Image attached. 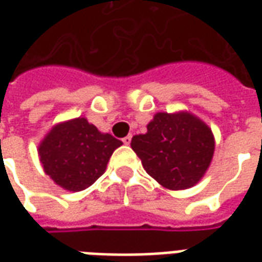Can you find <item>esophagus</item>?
<instances>
[{"label":"esophagus","instance_id":"34e87169","mask_svg":"<svg viewBox=\"0 0 262 262\" xmlns=\"http://www.w3.org/2000/svg\"><path fill=\"white\" fill-rule=\"evenodd\" d=\"M122 142L125 143L126 146H127V144H130V142H132V136H130V135H129V136L123 137V139H122Z\"/></svg>","mask_w":262,"mask_h":262}]
</instances>
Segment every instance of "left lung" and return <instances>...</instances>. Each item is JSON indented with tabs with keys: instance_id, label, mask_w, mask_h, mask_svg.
Returning <instances> with one entry per match:
<instances>
[{
	"instance_id": "8db88e82",
	"label": "left lung",
	"mask_w": 262,
	"mask_h": 262,
	"mask_svg": "<svg viewBox=\"0 0 262 262\" xmlns=\"http://www.w3.org/2000/svg\"><path fill=\"white\" fill-rule=\"evenodd\" d=\"M143 168L171 191L187 189L202 180L214 153L212 129L188 111L159 112L144 135L132 137Z\"/></svg>"
}]
</instances>
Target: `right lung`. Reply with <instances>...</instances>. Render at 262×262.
Wrapping results in <instances>:
<instances>
[{
  "mask_svg": "<svg viewBox=\"0 0 262 262\" xmlns=\"http://www.w3.org/2000/svg\"><path fill=\"white\" fill-rule=\"evenodd\" d=\"M120 146V140L99 132L85 118H74L54 125L39 143L37 154L56 185L78 192L102 176Z\"/></svg>",
  "mask_w": 262,
  "mask_h": 262,
  "instance_id": "right-lung-1",
  "label": "right lung"
}]
</instances>
